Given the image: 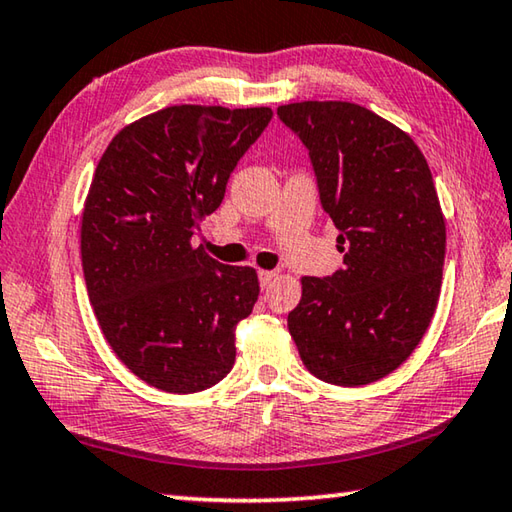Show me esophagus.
Returning a JSON list of instances; mask_svg holds the SVG:
<instances>
[{
    "label": "esophagus",
    "instance_id": "esophagus-1",
    "mask_svg": "<svg viewBox=\"0 0 512 512\" xmlns=\"http://www.w3.org/2000/svg\"><path fill=\"white\" fill-rule=\"evenodd\" d=\"M275 277H277V271H259V284H262V289L271 287Z\"/></svg>",
    "mask_w": 512,
    "mask_h": 512
}]
</instances>
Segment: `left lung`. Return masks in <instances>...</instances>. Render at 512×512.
I'll list each match as a JSON object with an SVG mask.
<instances>
[{"instance_id": "obj_1", "label": "left lung", "mask_w": 512, "mask_h": 512, "mask_svg": "<svg viewBox=\"0 0 512 512\" xmlns=\"http://www.w3.org/2000/svg\"><path fill=\"white\" fill-rule=\"evenodd\" d=\"M300 137L343 268L302 277L287 323L311 375L363 386L409 359L438 305L445 219L429 164L409 135L348 101L277 108Z\"/></svg>"}]
</instances>
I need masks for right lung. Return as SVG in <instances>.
Returning a JSON list of instances; mask_svg holds the SVG:
<instances>
[{"label":"right lung","mask_w":512,"mask_h":512,"mask_svg":"<svg viewBox=\"0 0 512 512\" xmlns=\"http://www.w3.org/2000/svg\"><path fill=\"white\" fill-rule=\"evenodd\" d=\"M271 117V108H164L112 137L94 171L81 225L88 296L121 363L160 391H205L235 366L257 273L216 262L192 237Z\"/></svg>","instance_id":"1"}]
</instances>
